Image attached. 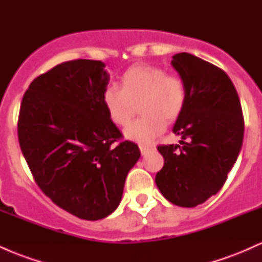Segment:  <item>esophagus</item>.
<instances>
[{
    "instance_id": "esophagus-1",
    "label": "esophagus",
    "mask_w": 262,
    "mask_h": 262,
    "mask_svg": "<svg viewBox=\"0 0 262 262\" xmlns=\"http://www.w3.org/2000/svg\"><path fill=\"white\" fill-rule=\"evenodd\" d=\"M139 149H140L141 155H146V154H148V152L150 151V150H151V146L145 145V144H140Z\"/></svg>"
}]
</instances>
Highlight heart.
Here are the masks:
<instances>
[{
    "mask_svg": "<svg viewBox=\"0 0 262 262\" xmlns=\"http://www.w3.org/2000/svg\"><path fill=\"white\" fill-rule=\"evenodd\" d=\"M121 87H107L102 100L108 117L125 127L139 107L141 116L125 129V135L139 143H149L181 117L187 103V89L175 74H166L154 65H133L122 74Z\"/></svg>",
    "mask_w": 262,
    "mask_h": 262,
    "instance_id": "obj_1",
    "label": "heart"
}]
</instances>
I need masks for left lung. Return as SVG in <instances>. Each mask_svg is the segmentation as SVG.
Wrapping results in <instances>:
<instances>
[{"instance_id": "8db88e82", "label": "left lung", "mask_w": 262, "mask_h": 262, "mask_svg": "<svg viewBox=\"0 0 262 262\" xmlns=\"http://www.w3.org/2000/svg\"><path fill=\"white\" fill-rule=\"evenodd\" d=\"M187 89V103L173 133L182 145H159L164 166L155 182L162 196L180 207H196L223 187L244 138L239 96L218 66L188 53L171 61Z\"/></svg>"}]
</instances>
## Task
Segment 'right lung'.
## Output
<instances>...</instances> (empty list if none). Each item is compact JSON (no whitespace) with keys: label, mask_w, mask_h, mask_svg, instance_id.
I'll list each match as a JSON object with an SVG mask.
<instances>
[{"label":"right lung","mask_w":262,"mask_h":262,"mask_svg":"<svg viewBox=\"0 0 262 262\" xmlns=\"http://www.w3.org/2000/svg\"><path fill=\"white\" fill-rule=\"evenodd\" d=\"M104 66L89 59L54 66L32 81L18 116L20 150L39 188L86 221L118 207L125 177L140 158L104 108Z\"/></svg>","instance_id":"1"}]
</instances>
